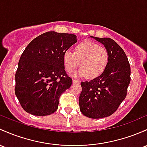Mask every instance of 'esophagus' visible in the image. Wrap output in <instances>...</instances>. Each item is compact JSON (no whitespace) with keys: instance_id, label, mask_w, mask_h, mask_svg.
Wrapping results in <instances>:
<instances>
[{"instance_id":"obj_1","label":"esophagus","mask_w":147,"mask_h":147,"mask_svg":"<svg viewBox=\"0 0 147 147\" xmlns=\"http://www.w3.org/2000/svg\"><path fill=\"white\" fill-rule=\"evenodd\" d=\"M72 82H73L74 84H77V83H80V81H79V80H72Z\"/></svg>"}]
</instances>
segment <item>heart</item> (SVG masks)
<instances>
[{
	"label": "heart",
	"instance_id": "1",
	"mask_svg": "<svg viewBox=\"0 0 147 147\" xmlns=\"http://www.w3.org/2000/svg\"><path fill=\"white\" fill-rule=\"evenodd\" d=\"M109 52L105 47L90 40L79 43L75 47V52L67 49L63 55L65 70L72 72L79 65L80 69L74 75L94 79L100 76L105 70L109 62Z\"/></svg>",
	"mask_w": 147,
	"mask_h": 147
}]
</instances>
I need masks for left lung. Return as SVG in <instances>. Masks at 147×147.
<instances>
[{
    "instance_id": "obj_1",
    "label": "left lung",
    "mask_w": 147,
    "mask_h": 147,
    "mask_svg": "<svg viewBox=\"0 0 147 147\" xmlns=\"http://www.w3.org/2000/svg\"><path fill=\"white\" fill-rule=\"evenodd\" d=\"M104 45L109 52V62L100 76L82 82L79 104L82 114L91 119L109 117L118 109L126 96L130 82V67L125 52L109 38L91 36Z\"/></svg>"
}]
</instances>
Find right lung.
<instances>
[{
	"label": "right lung",
	"mask_w": 147,
	"mask_h": 147,
	"mask_svg": "<svg viewBox=\"0 0 147 147\" xmlns=\"http://www.w3.org/2000/svg\"><path fill=\"white\" fill-rule=\"evenodd\" d=\"M77 42V36L49 31L29 43L15 74V95L26 112L47 116L56 112L61 95L72 79L65 71L63 55Z\"/></svg>",
	"instance_id": "add662e5"
}]
</instances>
